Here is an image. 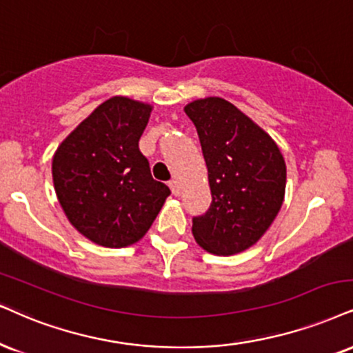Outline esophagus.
Wrapping results in <instances>:
<instances>
[{"mask_svg":"<svg viewBox=\"0 0 353 353\" xmlns=\"http://www.w3.org/2000/svg\"><path fill=\"white\" fill-rule=\"evenodd\" d=\"M168 186H170V190H172V193L175 194V196H178V194H180V185H178L176 180L170 181Z\"/></svg>","mask_w":353,"mask_h":353,"instance_id":"esophagus-1","label":"esophagus"}]
</instances>
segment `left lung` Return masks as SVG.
Wrapping results in <instances>:
<instances>
[{
    "instance_id": "1",
    "label": "left lung",
    "mask_w": 353,
    "mask_h": 353,
    "mask_svg": "<svg viewBox=\"0 0 353 353\" xmlns=\"http://www.w3.org/2000/svg\"><path fill=\"white\" fill-rule=\"evenodd\" d=\"M185 112L198 130L212 196L206 214L193 217L194 241L214 255L241 254L281 210L285 159L260 125L223 98L191 101Z\"/></svg>"
}]
</instances>
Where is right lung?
I'll return each instance as SVG.
<instances>
[{"instance_id": "1", "label": "right lung", "mask_w": 353, "mask_h": 353, "mask_svg": "<svg viewBox=\"0 0 353 353\" xmlns=\"http://www.w3.org/2000/svg\"><path fill=\"white\" fill-rule=\"evenodd\" d=\"M152 112L147 103L112 97L65 137L52 159L60 206L81 236L121 249L145 236L170 190L152 178L139 139Z\"/></svg>"}]
</instances>
